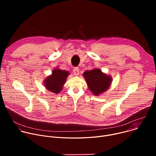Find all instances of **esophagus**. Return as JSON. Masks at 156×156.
Here are the masks:
<instances>
[{
  "instance_id": "1",
  "label": "esophagus",
  "mask_w": 156,
  "mask_h": 156,
  "mask_svg": "<svg viewBox=\"0 0 156 156\" xmlns=\"http://www.w3.org/2000/svg\"><path fill=\"white\" fill-rule=\"evenodd\" d=\"M73 73H74L75 75H79V72H80V70H79L78 68L75 67V68L73 69Z\"/></svg>"
}]
</instances>
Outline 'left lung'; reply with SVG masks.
<instances>
[{"label": "left lung", "instance_id": "left-lung-1", "mask_svg": "<svg viewBox=\"0 0 156 156\" xmlns=\"http://www.w3.org/2000/svg\"><path fill=\"white\" fill-rule=\"evenodd\" d=\"M89 90L95 96H99L107 91L112 83L111 76L103 73L99 69L86 70L83 74Z\"/></svg>", "mask_w": 156, "mask_h": 156}]
</instances>
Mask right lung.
Masks as SVG:
<instances>
[{
	"instance_id": "1",
	"label": "right lung",
	"mask_w": 156,
	"mask_h": 156,
	"mask_svg": "<svg viewBox=\"0 0 156 156\" xmlns=\"http://www.w3.org/2000/svg\"><path fill=\"white\" fill-rule=\"evenodd\" d=\"M69 75V71L55 68L52 70V74L44 80V85L50 92L58 94L63 90V85Z\"/></svg>"
}]
</instances>
